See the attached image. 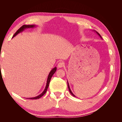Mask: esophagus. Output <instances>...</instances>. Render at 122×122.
I'll return each instance as SVG.
<instances>
[{
  "instance_id": "34e87169",
  "label": "esophagus",
  "mask_w": 122,
  "mask_h": 122,
  "mask_svg": "<svg viewBox=\"0 0 122 122\" xmlns=\"http://www.w3.org/2000/svg\"><path fill=\"white\" fill-rule=\"evenodd\" d=\"M64 63L62 61H60L58 63V65H57V67L58 68H61L64 66Z\"/></svg>"
}]
</instances>
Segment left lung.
Instances as JSON below:
<instances>
[{"instance_id": "left-lung-1", "label": "left lung", "mask_w": 122, "mask_h": 122, "mask_svg": "<svg viewBox=\"0 0 122 122\" xmlns=\"http://www.w3.org/2000/svg\"><path fill=\"white\" fill-rule=\"evenodd\" d=\"M96 32L97 33V34L100 36V37L102 38V37H101V36H100V35L99 34V33L97 32V31H96ZM68 89H69V92H70V93H71V95L73 96H74V97H75V96L74 95L73 93H72V92H71V90H70V86H69V83H68Z\"/></svg>"}]
</instances>
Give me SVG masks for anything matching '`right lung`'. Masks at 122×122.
<instances>
[{
	"label": "right lung",
	"mask_w": 122,
	"mask_h": 122,
	"mask_svg": "<svg viewBox=\"0 0 122 122\" xmlns=\"http://www.w3.org/2000/svg\"><path fill=\"white\" fill-rule=\"evenodd\" d=\"M35 27V25H23V26H22L19 29H18V30L15 32V34L14 35L13 37H14L15 36H16L17 34H19V32L22 31L24 30V29H25V28H32V27ZM56 68L55 67L52 70H51V72L49 74V75H48V79H47V84H46V87H45V89L44 90V91H43V92L41 94H40V95L38 96L37 97H34V98H28V99H38L40 98L41 97H42L43 96L44 94H45L46 93V92H47V88H48V86H49V83H50L51 77H52L53 75L54 74V73L56 72Z\"/></svg>",
	"instance_id": "add662e5"
}]
</instances>
